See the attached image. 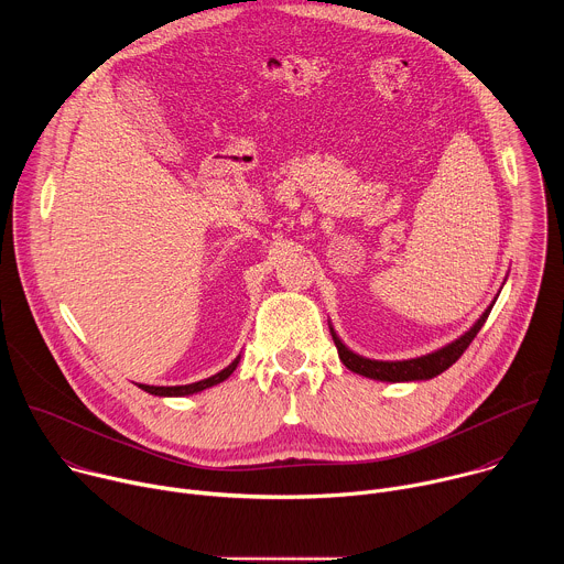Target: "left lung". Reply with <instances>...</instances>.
<instances>
[{"label": "left lung", "instance_id": "left-lung-1", "mask_svg": "<svg viewBox=\"0 0 564 564\" xmlns=\"http://www.w3.org/2000/svg\"><path fill=\"white\" fill-rule=\"evenodd\" d=\"M491 307L477 318V324L464 333L457 341L448 344L446 348L420 357V359H411V361H372V359H364L355 352H350L344 344H337L339 350V359L344 361L346 368H350L357 375L370 377V379H379V381H420V379H433L437 375H442L446 368H451L462 355L464 350L470 346V341L475 339V335L479 333V328L485 326V321L489 318Z\"/></svg>", "mask_w": 564, "mask_h": 564}]
</instances>
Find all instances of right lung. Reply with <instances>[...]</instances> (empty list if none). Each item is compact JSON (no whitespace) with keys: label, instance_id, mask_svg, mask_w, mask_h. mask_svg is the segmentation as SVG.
Segmentation results:
<instances>
[{"label":"right lung","instance_id":"1","mask_svg":"<svg viewBox=\"0 0 564 564\" xmlns=\"http://www.w3.org/2000/svg\"><path fill=\"white\" fill-rule=\"evenodd\" d=\"M236 364H238V361H234L231 366H227V368L220 370L218 375H214V377H209V379H203V381H196V383H187V386H144V383H140V388L147 390V392H151V394H160V397L194 394V392H200V390H205V388H209V386H214V383L227 379V377L234 372Z\"/></svg>","mask_w":564,"mask_h":564}]
</instances>
